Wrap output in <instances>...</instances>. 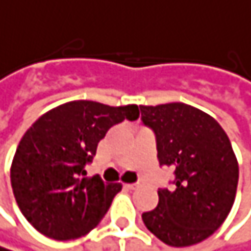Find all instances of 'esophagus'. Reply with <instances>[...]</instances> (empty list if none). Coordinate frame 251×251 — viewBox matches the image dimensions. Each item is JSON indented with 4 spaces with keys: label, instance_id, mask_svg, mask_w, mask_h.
Returning <instances> with one entry per match:
<instances>
[{
    "label": "esophagus",
    "instance_id": "obj_1",
    "mask_svg": "<svg viewBox=\"0 0 251 251\" xmlns=\"http://www.w3.org/2000/svg\"><path fill=\"white\" fill-rule=\"evenodd\" d=\"M140 184H137V183H126V184H125V187H126V189H129V190H134V189H137Z\"/></svg>",
    "mask_w": 251,
    "mask_h": 251
}]
</instances>
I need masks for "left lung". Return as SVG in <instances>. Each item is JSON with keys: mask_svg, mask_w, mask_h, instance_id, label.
<instances>
[{"mask_svg": "<svg viewBox=\"0 0 251 251\" xmlns=\"http://www.w3.org/2000/svg\"><path fill=\"white\" fill-rule=\"evenodd\" d=\"M156 135L160 165L174 170V189H159V202L143 213L147 229L173 247L198 244L227 217L238 186V160L214 117L183 102L140 105Z\"/></svg>", "mask_w": 251, "mask_h": 251, "instance_id": "8db88e82", "label": "left lung"}]
</instances>
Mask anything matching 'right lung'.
<instances>
[{"mask_svg":"<svg viewBox=\"0 0 251 251\" xmlns=\"http://www.w3.org/2000/svg\"><path fill=\"white\" fill-rule=\"evenodd\" d=\"M138 105L111 107L70 101L40 116L16 149L10 178L26 220L53 240H74L91 232L122 190L120 183L86 177L98 143L114 125L137 120Z\"/></svg>","mask_w":251,"mask_h":251,"instance_id":"obj_1","label":"right lung"}]
</instances>
